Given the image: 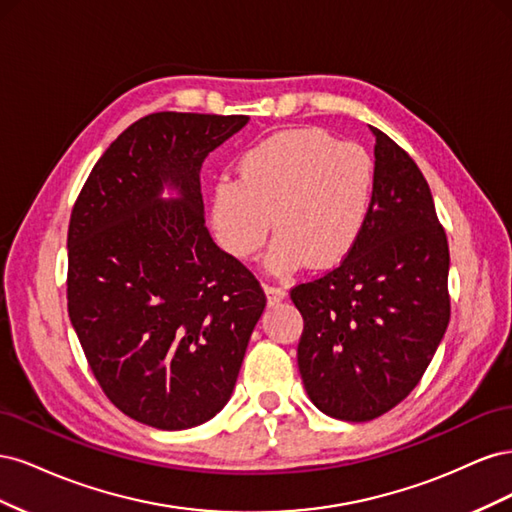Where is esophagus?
Segmentation results:
<instances>
[{"label": "esophagus", "mask_w": 512, "mask_h": 512, "mask_svg": "<svg viewBox=\"0 0 512 512\" xmlns=\"http://www.w3.org/2000/svg\"><path fill=\"white\" fill-rule=\"evenodd\" d=\"M265 292H267V301H269V305L280 303V301L286 297V288H284V286L265 284Z\"/></svg>", "instance_id": "obj_1"}]
</instances>
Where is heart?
I'll return each instance as SVG.
<instances>
[{"label": "heart", "instance_id": "1", "mask_svg": "<svg viewBox=\"0 0 512 512\" xmlns=\"http://www.w3.org/2000/svg\"><path fill=\"white\" fill-rule=\"evenodd\" d=\"M374 198V162L318 128L275 132L247 149L237 181L220 179L211 224L228 254L247 260L277 235L269 267L292 273L309 260L335 267L359 241ZM272 222L269 223L268 220Z\"/></svg>", "mask_w": 512, "mask_h": 512}]
</instances>
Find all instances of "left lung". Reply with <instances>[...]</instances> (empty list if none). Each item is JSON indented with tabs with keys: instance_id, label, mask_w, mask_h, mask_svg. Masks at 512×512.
I'll return each instance as SVG.
<instances>
[{
	"instance_id": "8db88e82",
	"label": "left lung",
	"mask_w": 512,
	"mask_h": 512,
	"mask_svg": "<svg viewBox=\"0 0 512 512\" xmlns=\"http://www.w3.org/2000/svg\"><path fill=\"white\" fill-rule=\"evenodd\" d=\"M376 136L374 198L352 252L290 299L303 316L297 359L314 406L363 423L404 401L451 320L448 241L421 168Z\"/></svg>"
}]
</instances>
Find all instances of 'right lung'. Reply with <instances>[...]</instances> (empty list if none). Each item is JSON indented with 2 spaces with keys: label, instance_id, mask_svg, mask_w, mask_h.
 Returning a JSON list of instances; mask_svg holds the SVG:
<instances>
[{
  "label": "right lung",
  "instance_id": "right-lung-1",
  "mask_svg": "<svg viewBox=\"0 0 512 512\" xmlns=\"http://www.w3.org/2000/svg\"><path fill=\"white\" fill-rule=\"evenodd\" d=\"M245 115L153 113L111 143L68 226V314L104 395L156 429L230 399L267 297L205 226L200 166ZM182 196L162 201L163 183Z\"/></svg>",
  "mask_w": 512,
  "mask_h": 512
}]
</instances>
